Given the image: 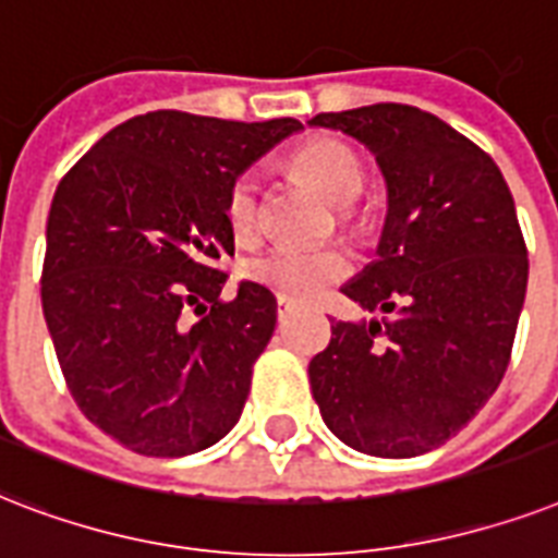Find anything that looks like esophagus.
<instances>
[{"label": "esophagus", "mask_w": 558, "mask_h": 558, "mask_svg": "<svg viewBox=\"0 0 558 558\" xmlns=\"http://www.w3.org/2000/svg\"><path fill=\"white\" fill-rule=\"evenodd\" d=\"M293 308H296V305H293L291 300H284V296H279V300H276V314H279V319L291 317Z\"/></svg>", "instance_id": "34e87169"}]
</instances>
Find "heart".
Listing matches in <instances>:
<instances>
[{
	"instance_id": "obj_1",
	"label": "heart",
	"mask_w": 558,
	"mask_h": 558,
	"mask_svg": "<svg viewBox=\"0 0 558 558\" xmlns=\"http://www.w3.org/2000/svg\"><path fill=\"white\" fill-rule=\"evenodd\" d=\"M291 166L308 177L331 206L343 209V220H352L349 206L361 197L364 166L352 148L338 140H311L293 150ZM227 220L239 241H253L262 223V180L256 171H241L227 192ZM349 256L340 250L319 247H274L244 262V276L284 300L305 302L323 293L328 284L349 274Z\"/></svg>"
}]
</instances>
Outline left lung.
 <instances>
[{"instance_id":"left-lung-1","label":"left lung","mask_w":558,"mask_h":558,"mask_svg":"<svg viewBox=\"0 0 558 558\" xmlns=\"http://www.w3.org/2000/svg\"><path fill=\"white\" fill-rule=\"evenodd\" d=\"M375 154L387 183L378 258L343 293L390 317L331 323L308 378L328 430L373 457H416L472 422L507 373L526 244L500 168L408 104L319 113Z\"/></svg>"}]
</instances>
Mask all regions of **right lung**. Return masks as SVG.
Masks as SVG:
<instances>
[{
	"label": "right lung",
	"mask_w": 558,
	"mask_h": 558,
	"mask_svg": "<svg viewBox=\"0 0 558 558\" xmlns=\"http://www.w3.org/2000/svg\"><path fill=\"white\" fill-rule=\"evenodd\" d=\"M296 131V119L157 110L113 128L60 180L40 279L46 326L81 413L136 454H194L239 422L276 296L241 282L220 300L227 274L215 262L235 253L227 192Z\"/></svg>",
	"instance_id": "1"
}]
</instances>
